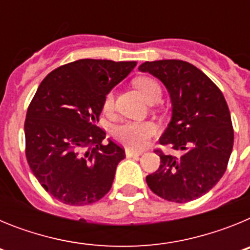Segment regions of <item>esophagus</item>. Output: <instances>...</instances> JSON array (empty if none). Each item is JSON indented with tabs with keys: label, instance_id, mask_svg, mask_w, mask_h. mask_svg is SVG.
Here are the masks:
<instances>
[{
	"label": "esophagus",
	"instance_id": "1",
	"mask_svg": "<svg viewBox=\"0 0 250 250\" xmlns=\"http://www.w3.org/2000/svg\"><path fill=\"white\" fill-rule=\"evenodd\" d=\"M125 154H126L127 158H139V156L143 154L141 151H134V150L131 149H126L125 150Z\"/></svg>",
	"mask_w": 250,
	"mask_h": 250
}]
</instances>
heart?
Listing matches in <instances>:
<instances>
[{"mask_svg": "<svg viewBox=\"0 0 250 250\" xmlns=\"http://www.w3.org/2000/svg\"><path fill=\"white\" fill-rule=\"evenodd\" d=\"M136 89L140 91V94L144 96V99L149 103L158 101L161 98L163 90H161L160 83L151 77H138L134 81ZM114 107V95L111 92L106 95L103 103L104 111L109 112ZM155 125L149 121H126L115 126L112 130L114 138L121 144L131 150H140L146 145L147 140L155 134Z\"/></svg>", "mask_w": 250, "mask_h": 250, "instance_id": "heart-1", "label": "heart"}]
</instances>
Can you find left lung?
<instances>
[{
  "label": "left lung",
  "instance_id": "1",
  "mask_svg": "<svg viewBox=\"0 0 250 250\" xmlns=\"http://www.w3.org/2000/svg\"><path fill=\"white\" fill-rule=\"evenodd\" d=\"M139 71L158 77L167 89L173 115L160 138L182 155L160 156V167L146 176L152 193L174 203L207 194L224 175L234 143L230 112L223 92L199 68L182 60L146 61Z\"/></svg>",
  "mask_w": 250,
  "mask_h": 250
}]
</instances>
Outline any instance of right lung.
I'll list each match as a JSON object with an SVG mask.
<instances>
[{"instance_id": "right-lung-1", "label": "right lung", "mask_w": 250, "mask_h": 250, "mask_svg": "<svg viewBox=\"0 0 250 250\" xmlns=\"http://www.w3.org/2000/svg\"><path fill=\"white\" fill-rule=\"evenodd\" d=\"M135 61L83 59L60 66L40 83L25 120L26 159L55 199L87 205L109 193L125 151L99 126L104 99Z\"/></svg>"}]
</instances>
